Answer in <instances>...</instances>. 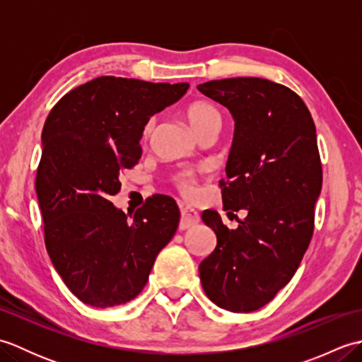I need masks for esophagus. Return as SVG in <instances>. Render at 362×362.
I'll list each match as a JSON object with an SVG mask.
<instances>
[{"mask_svg": "<svg viewBox=\"0 0 362 362\" xmlns=\"http://www.w3.org/2000/svg\"><path fill=\"white\" fill-rule=\"evenodd\" d=\"M197 222H199L197 211L193 210V209H189V206L182 205L180 206V224H179V228L180 230L191 228V227H194Z\"/></svg>", "mask_w": 362, "mask_h": 362, "instance_id": "34e87169", "label": "esophagus"}]
</instances>
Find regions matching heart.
Listing matches in <instances>:
<instances>
[{"mask_svg": "<svg viewBox=\"0 0 362 362\" xmlns=\"http://www.w3.org/2000/svg\"><path fill=\"white\" fill-rule=\"evenodd\" d=\"M187 118H188L189 126L193 127L196 134H199L201 130H204L205 127H209L211 124H221V115L218 109L209 103H194L193 105H189L187 110ZM153 127H156V118H151L148 121V124L144 126L143 136L149 138L153 132ZM174 180L182 194H185L187 197L196 196L197 188H196V177L193 173L182 171L174 177Z\"/></svg>", "mask_w": 362, "mask_h": 362, "instance_id": "heart-1", "label": "heart"}]
</instances>
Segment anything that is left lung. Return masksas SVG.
Returning <instances> with one entry per match:
<instances>
[{
  "label": "left lung",
  "mask_w": 362,
  "mask_h": 362,
  "mask_svg": "<svg viewBox=\"0 0 362 362\" xmlns=\"http://www.w3.org/2000/svg\"><path fill=\"white\" fill-rule=\"evenodd\" d=\"M197 90L235 119L228 180L219 185L224 210L247 211L238 228L222 224L218 211L202 213L218 244L199 275L213 303L250 313L286 286L310 245L322 189L316 126L302 98L272 81L232 78Z\"/></svg>",
  "instance_id": "8db88e82"
}]
</instances>
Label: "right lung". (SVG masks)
Instances as JSON below:
<instances>
[{
    "label": "right lung",
    "instance_id": "add662e5",
    "mask_svg": "<svg viewBox=\"0 0 362 362\" xmlns=\"http://www.w3.org/2000/svg\"><path fill=\"white\" fill-rule=\"evenodd\" d=\"M188 88L101 76L66 93L45 121L35 177L45 244L83 303L110 308L135 298L175 233L180 211L173 197H149L132 221L110 197L121 189L122 169L141 157L149 118Z\"/></svg>",
    "mask_w": 362,
    "mask_h": 362
}]
</instances>
